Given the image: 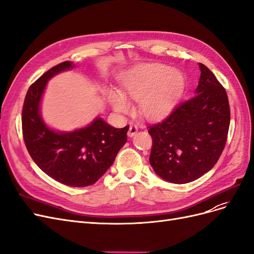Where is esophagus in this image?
<instances>
[{
  "mask_svg": "<svg viewBox=\"0 0 254 254\" xmlns=\"http://www.w3.org/2000/svg\"><path fill=\"white\" fill-rule=\"evenodd\" d=\"M136 132H137V127L135 125H130L128 130V136L132 137Z\"/></svg>",
  "mask_w": 254,
  "mask_h": 254,
  "instance_id": "34e87169",
  "label": "esophagus"
}]
</instances>
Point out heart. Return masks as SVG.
<instances>
[{
    "label": "heart",
    "instance_id": "1",
    "mask_svg": "<svg viewBox=\"0 0 254 254\" xmlns=\"http://www.w3.org/2000/svg\"><path fill=\"white\" fill-rule=\"evenodd\" d=\"M184 89V76L160 64H148L131 68L121 78V93L107 91V99L120 113L130 111L128 102H137V112L147 121H161L170 114Z\"/></svg>",
    "mask_w": 254,
    "mask_h": 254
}]
</instances>
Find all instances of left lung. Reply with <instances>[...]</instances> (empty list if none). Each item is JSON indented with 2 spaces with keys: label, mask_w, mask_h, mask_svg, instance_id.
Segmentation results:
<instances>
[{
  "label": "left lung",
  "mask_w": 254,
  "mask_h": 254,
  "mask_svg": "<svg viewBox=\"0 0 254 254\" xmlns=\"http://www.w3.org/2000/svg\"><path fill=\"white\" fill-rule=\"evenodd\" d=\"M198 65L201 73L195 96L177 107L162 123L148 127L152 137L150 165L171 183H189L211 171L227 142V92L209 68Z\"/></svg>",
  "instance_id": "obj_1"
}]
</instances>
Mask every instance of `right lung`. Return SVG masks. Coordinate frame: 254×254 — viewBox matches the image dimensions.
I'll list each match as a JSON object with an SVG mask.
<instances>
[{
    "instance_id": "obj_1",
    "label": "right lung",
    "mask_w": 254,
    "mask_h": 254,
    "mask_svg": "<svg viewBox=\"0 0 254 254\" xmlns=\"http://www.w3.org/2000/svg\"><path fill=\"white\" fill-rule=\"evenodd\" d=\"M74 67L71 61H64L29 87L23 105L22 130L29 155L42 172L65 186L83 188L94 184L113 164L127 142L129 126L114 128L96 117L86 127L59 131L44 122L41 102L49 80Z\"/></svg>"
}]
</instances>
